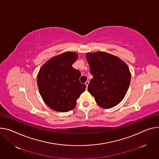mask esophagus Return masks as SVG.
Returning <instances> with one entry per match:
<instances>
[{
	"mask_svg": "<svg viewBox=\"0 0 159 159\" xmlns=\"http://www.w3.org/2000/svg\"><path fill=\"white\" fill-rule=\"evenodd\" d=\"M85 85H86V87L88 88V84H89V81H86V82H85Z\"/></svg>",
	"mask_w": 159,
	"mask_h": 159,
	"instance_id": "obj_1",
	"label": "esophagus"
}]
</instances>
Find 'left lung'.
Returning <instances> with one entry per match:
<instances>
[{"label":"left lung","mask_w":159,"mask_h":159,"mask_svg":"<svg viewBox=\"0 0 159 159\" xmlns=\"http://www.w3.org/2000/svg\"><path fill=\"white\" fill-rule=\"evenodd\" d=\"M85 57L93 76L88 90L97 105L106 109L117 105L131 82L129 66L119 57L103 51L88 52Z\"/></svg>","instance_id":"1"}]
</instances>
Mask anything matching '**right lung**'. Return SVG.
<instances>
[{"instance_id": "1", "label": "right lung", "mask_w": 159, "mask_h": 159, "mask_svg": "<svg viewBox=\"0 0 159 159\" xmlns=\"http://www.w3.org/2000/svg\"><path fill=\"white\" fill-rule=\"evenodd\" d=\"M78 54L67 51L55 56L40 68L37 82L46 104L53 110L67 112L73 110L77 100L86 88L81 84L80 71L72 67Z\"/></svg>"}]
</instances>
